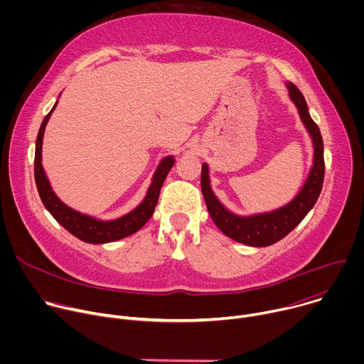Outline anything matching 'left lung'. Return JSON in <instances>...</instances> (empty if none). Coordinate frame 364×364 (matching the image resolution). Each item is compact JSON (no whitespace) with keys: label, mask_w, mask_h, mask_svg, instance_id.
Wrapping results in <instances>:
<instances>
[{"label":"left lung","mask_w":364,"mask_h":364,"mask_svg":"<svg viewBox=\"0 0 364 364\" xmlns=\"http://www.w3.org/2000/svg\"><path fill=\"white\" fill-rule=\"evenodd\" d=\"M285 86L314 148L313 166L309 168L304 186L289 203L265 213L249 216L236 215L216 197L210 184L209 166L205 163L201 166V191L210 218L228 237L253 247L274 245L294 230L314 207L324 181V144L320 128L311 118L306 102L299 89L291 82H285Z\"/></svg>","instance_id":"1"}]
</instances>
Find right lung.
Listing matches in <instances>:
<instances>
[{
    "label": "right lung",
    "instance_id": "1",
    "mask_svg": "<svg viewBox=\"0 0 364 364\" xmlns=\"http://www.w3.org/2000/svg\"><path fill=\"white\" fill-rule=\"evenodd\" d=\"M60 97V95H59ZM59 102V100H58ZM58 102L55 103V107L51 108V111L46 115V118L41 122V127L37 134L36 139V155H34V178H36V186L40 194V198L44 204L48 213L53 216L58 223H60L69 233L76 236L77 239L86 242V243H93V245H103V243H111L121 240L127 236L134 235L138 232L154 215L155 205L159 203L160 191L164 184V180L167 174L170 173L171 167L174 166L176 160L173 155H167L164 157L160 164L155 168L151 184L146 190V194L144 200L132 209L129 213L114 219V220H102L85 213H80L68 204H65L55 190L51 188V184L46 176V171L41 164V148H43V136H44V129L46 125L53 114V111L58 107Z\"/></svg>",
    "mask_w": 364,
    "mask_h": 364
}]
</instances>
